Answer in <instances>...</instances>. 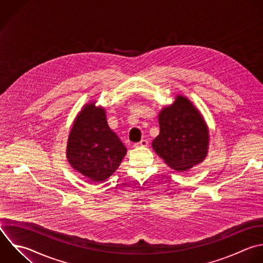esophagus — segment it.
Listing matches in <instances>:
<instances>
[{
	"label": "esophagus",
	"instance_id": "obj_1",
	"mask_svg": "<svg viewBox=\"0 0 263 263\" xmlns=\"http://www.w3.org/2000/svg\"><path fill=\"white\" fill-rule=\"evenodd\" d=\"M147 146H148V141L145 140V139H143V140H141L139 143H136V144H135V147H136V148H139V147H147Z\"/></svg>",
	"mask_w": 263,
	"mask_h": 263
}]
</instances>
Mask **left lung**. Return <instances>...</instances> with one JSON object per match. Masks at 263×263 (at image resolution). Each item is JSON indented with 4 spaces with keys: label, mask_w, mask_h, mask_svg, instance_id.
Returning <instances> with one entry per match:
<instances>
[{
    "label": "left lung",
    "mask_w": 263,
    "mask_h": 263,
    "mask_svg": "<svg viewBox=\"0 0 263 263\" xmlns=\"http://www.w3.org/2000/svg\"><path fill=\"white\" fill-rule=\"evenodd\" d=\"M159 135L152 147L165 163L178 172H185L203 161L208 154L209 129L192 103L178 96L174 104L158 115Z\"/></svg>",
    "instance_id": "obj_1"
}]
</instances>
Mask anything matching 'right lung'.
<instances>
[{"instance_id": "right-lung-1", "label": "right lung", "mask_w": 263, "mask_h": 263, "mask_svg": "<svg viewBox=\"0 0 263 263\" xmlns=\"http://www.w3.org/2000/svg\"><path fill=\"white\" fill-rule=\"evenodd\" d=\"M126 148L109 127L104 108L93 102L76 117L69 135L67 158L89 182H103L120 165Z\"/></svg>"}]
</instances>
